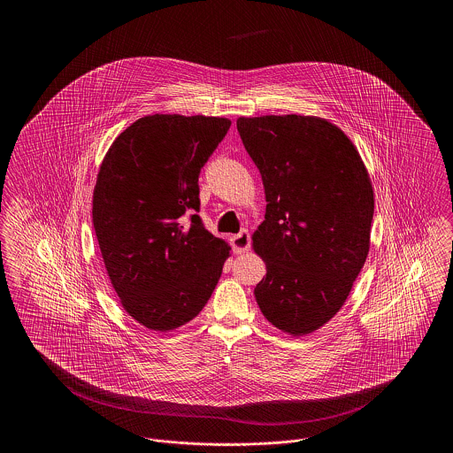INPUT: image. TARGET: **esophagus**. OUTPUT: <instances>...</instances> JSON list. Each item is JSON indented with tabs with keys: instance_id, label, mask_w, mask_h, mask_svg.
I'll list each match as a JSON object with an SVG mask.
<instances>
[{
	"instance_id": "1",
	"label": "esophagus",
	"mask_w": 453,
	"mask_h": 453,
	"mask_svg": "<svg viewBox=\"0 0 453 453\" xmlns=\"http://www.w3.org/2000/svg\"><path fill=\"white\" fill-rule=\"evenodd\" d=\"M231 244H233V250H234V253H237V255L246 253L250 250V244H251L250 233L248 231H241L239 234L231 236Z\"/></svg>"
}]
</instances>
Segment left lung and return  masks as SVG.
<instances>
[{
    "label": "left lung",
    "mask_w": 453,
    "mask_h": 453,
    "mask_svg": "<svg viewBox=\"0 0 453 453\" xmlns=\"http://www.w3.org/2000/svg\"><path fill=\"white\" fill-rule=\"evenodd\" d=\"M263 180L266 212L253 250L266 265L255 288L263 316L292 336L343 307L370 250L373 188L343 130L321 117H239Z\"/></svg>",
    "instance_id": "1"
}]
</instances>
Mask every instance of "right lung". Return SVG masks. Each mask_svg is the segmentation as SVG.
I'll return each mask as SVG.
<instances>
[{"label": "right lung", "mask_w": 453, "mask_h": 453, "mask_svg": "<svg viewBox=\"0 0 453 453\" xmlns=\"http://www.w3.org/2000/svg\"><path fill=\"white\" fill-rule=\"evenodd\" d=\"M231 127L224 117L154 113L110 146L93 192V227L126 312L152 331L192 321L231 246L198 214V174ZM192 211L191 224L182 216Z\"/></svg>", "instance_id": "obj_1"}]
</instances>
